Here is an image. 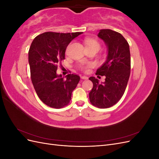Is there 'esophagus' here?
<instances>
[{"label":"esophagus","mask_w":159,"mask_h":159,"mask_svg":"<svg viewBox=\"0 0 159 159\" xmlns=\"http://www.w3.org/2000/svg\"><path fill=\"white\" fill-rule=\"evenodd\" d=\"M81 80H88V78L87 76H81Z\"/></svg>","instance_id":"34e87169"}]
</instances>
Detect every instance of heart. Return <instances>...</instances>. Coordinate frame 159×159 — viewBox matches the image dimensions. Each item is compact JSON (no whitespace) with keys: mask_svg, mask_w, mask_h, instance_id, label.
Segmentation results:
<instances>
[{"mask_svg":"<svg viewBox=\"0 0 159 159\" xmlns=\"http://www.w3.org/2000/svg\"><path fill=\"white\" fill-rule=\"evenodd\" d=\"M85 44H86V48L96 47L99 49V47H100L99 42L98 41H96L95 40H93V39L85 40ZM83 68H85L86 67H83Z\"/></svg>","mask_w":159,"mask_h":159,"instance_id":"heart-1","label":"heart"}]
</instances>
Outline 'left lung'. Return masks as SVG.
<instances>
[{
  "label": "left lung",
  "instance_id": "8db88e82",
  "mask_svg": "<svg viewBox=\"0 0 159 159\" xmlns=\"http://www.w3.org/2000/svg\"><path fill=\"white\" fill-rule=\"evenodd\" d=\"M98 36L106 45L107 56L95 74L105 76V80L99 84L95 77H90L93 86L89 97L91 104L103 109L116 104L124 94L131 71V54L128 42L120 33L103 29Z\"/></svg>",
  "mask_w": 159,
  "mask_h": 159
}]
</instances>
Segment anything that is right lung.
Instances as JSON below:
<instances>
[{"label": "right lung", "instance_id": "obj_1", "mask_svg": "<svg viewBox=\"0 0 159 159\" xmlns=\"http://www.w3.org/2000/svg\"><path fill=\"white\" fill-rule=\"evenodd\" d=\"M81 34L47 32L32 42L28 52L32 82L40 100L50 107L60 109L68 105L79 83V75L68 74L64 79L56 70L57 64L65 59L67 46Z\"/></svg>", "mask_w": 159, "mask_h": 159}]
</instances>
